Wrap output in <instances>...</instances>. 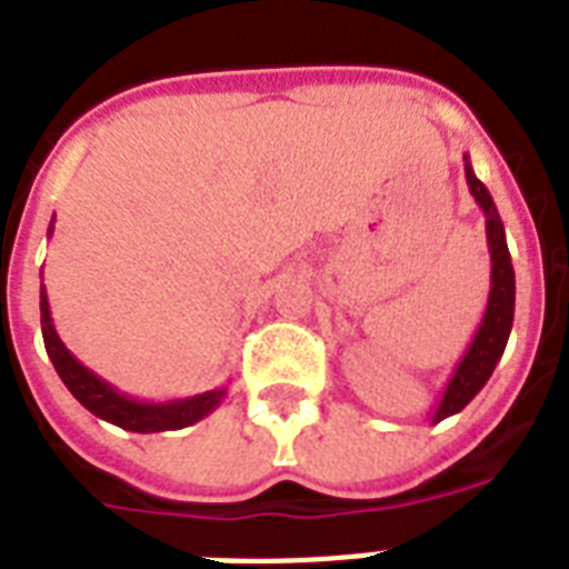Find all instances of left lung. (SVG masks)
<instances>
[{"mask_svg": "<svg viewBox=\"0 0 569 569\" xmlns=\"http://www.w3.org/2000/svg\"><path fill=\"white\" fill-rule=\"evenodd\" d=\"M465 178H468L470 196L477 198V204L485 212V233H488V251H491V292H488L482 325L470 341V348L465 350L461 362L456 365L445 395L432 412V423L461 412L482 391V386L500 362L506 341H509L511 321H515V266H511L509 244H506V228H502L491 192L473 174L468 154H465Z\"/></svg>", "mask_w": 569, "mask_h": 569, "instance_id": "left-lung-1", "label": "left lung"}]
</instances>
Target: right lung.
<instances>
[{"label": "right lung", "instance_id": "obj_1", "mask_svg": "<svg viewBox=\"0 0 569 569\" xmlns=\"http://www.w3.org/2000/svg\"><path fill=\"white\" fill-rule=\"evenodd\" d=\"M52 224H49V233H52ZM40 325H43L46 353L52 359L54 371L63 380V386L72 391V397L84 409H90L96 418L117 423L128 432H169V429L192 427L201 418H207L228 395V389H212L204 391V395L183 397V400H166V403H149V400L122 395L108 380H101L99 373H92L87 365L78 362L69 353L67 345L60 341L58 330L52 325V312H49L46 286H40Z\"/></svg>", "mask_w": 569, "mask_h": 569}]
</instances>
